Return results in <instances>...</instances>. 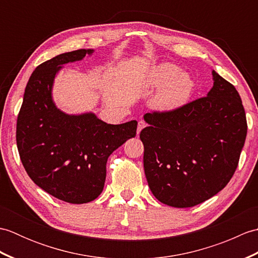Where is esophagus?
<instances>
[{
    "instance_id": "34e87169",
    "label": "esophagus",
    "mask_w": 258,
    "mask_h": 258,
    "mask_svg": "<svg viewBox=\"0 0 258 258\" xmlns=\"http://www.w3.org/2000/svg\"><path fill=\"white\" fill-rule=\"evenodd\" d=\"M146 126V124L143 122V120H140L139 122V125H138V135H140V133H141V131L143 130L144 127Z\"/></svg>"
}]
</instances>
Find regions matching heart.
<instances>
[{
    "label": "heart",
    "instance_id": "obj_1",
    "mask_svg": "<svg viewBox=\"0 0 258 258\" xmlns=\"http://www.w3.org/2000/svg\"><path fill=\"white\" fill-rule=\"evenodd\" d=\"M145 89L149 92L161 90L153 100V106L158 111L172 112L187 103L194 90V82L175 64L163 63L151 71Z\"/></svg>",
    "mask_w": 258,
    "mask_h": 258
}]
</instances>
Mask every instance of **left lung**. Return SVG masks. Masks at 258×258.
Masks as SVG:
<instances>
[{
  "instance_id": "1",
  "label": "left lung",
  "mask_w": 258,
  "mask_h": 258,
  "mask_svg": "<svg viewBox=\"0 0 258 258\" xmlns=\"http://www.w3.org/2000/svg\"><path fill=\"white\" fill-rule=\"evenodd\" d=\"M207 96L172 112L144 115V171L163 204L191 207L222 190L236 171L247 134L238 92L215 71Z\"/></svg>"
}]
</instances>
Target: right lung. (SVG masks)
I'll list each match as a JSON object with an SVG mask.
<instances>
[{
  "mask_svg": "<svg viewBox=\"0 0 258 258\" xmlns=\"http://www.w3.org/2000/svg\"><path fill=\"white\" fill-rule=\"evenodd\" d=\"M93 52L82 48L38 65L26 84L16 123V144L27 175L46 193L72 204L92 202L102 193L108 156L138 128L136 120L112 125L94 113L65 114L54 104L52 87L62 65Z\"/></svg>",
  "mask_w": 258,
  "mask_h": 258,
  "instance_id": "1",
  "label": "right lung"
}]
</instances>
